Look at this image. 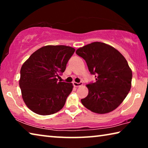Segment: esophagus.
<instances>
[{"mask_svg":"<svg viewBox=\"0 0 148 148\" xmlns=\"http://www.w3.org/2000/svg\"><path fill=\"white\" fill-rule=\"evenodd\" d=\"M73 85L74 87H78L79 86H81L83 85V84L82 83V82H79V83H77V82H73Z\"/></svg>","mask_w":148,"mask_h":148,"instance_id":"1","label":"esophagus"}]
</instances>
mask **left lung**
<instances>
[{"mask_svg": "<svg viewBox=\"0 0 148 148\" xmlns=\"http://www.w3.org/2000/svg\"><path fill=\"white\" fill-rule=\"evenodd\" d=\"M76 53L86 61L90 74L96 77L95 82L87 85L89 93L81 100L82 104L97 114L113 111L131 87L132 74L127 60L114 47L99 42L80 47Z\"/></svg>", "mask_w": 148, "mask_h": 148, "instance_id": "left-lung-1", "label": "left lung"}]
</instances>
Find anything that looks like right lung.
<instances>
[{"label": "right lung", "instance_id": "add662e5", "mask_svg": "<svg viewBox=\"0 0 148 148\" xmlns=\"http://www.w3.org/2000/svg\"><path fill=\"white\" fill-rule=\"evenodd\" d=\"M75 51L66 46H46L34 52L22 65L19 87L29 108L42 116L63 108L72 91V83L58 81Z\"/></svg>", "mask_w": 148, "mask_h": 148}]
</instances>
